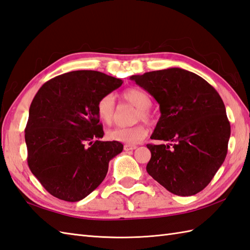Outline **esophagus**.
I'll use <instances>...</instances> for the list:
<instances>
[{
	"mask_svg": "<svg viewBox=\"0 0 250 250\" xmlns=\"http://www.w3.org/2000/svg\"><path fill=\"white\" fill-rule=\"evenodd\" d=\"M137 148V146H130V144H125L124 146V149L126 152L128 151H134V149Z\"/></svg>",
	"mask_w": 250,
	"mask_h": 250,
	"instance_id": "34e87169",
	"label": "esophagus"
}]
</instances>
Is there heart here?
Here are the masks:
<instances>
[{"label":"heart","instance_id":"heart-1","mask_svg":"<svg viewBox=\"0 0 250 250\" xmlns=\"http://www.w3.org/2000/svg\"><path fill=\"white\" fill-rule=\"evenodd\" d=\"M123 98L127 103L137 108L135 120L151 121L152 113L149 107L152 99L148 94L140 88H128L123 93ZM115 113V98L112 94L104 95L97 103L98 118L104 124H111ZM147 135V130L142 124H137L130 127H115L108 132L111 140L119 141L126 144H137L141 142Z\"/></svg>","mask_w":250,"mask_h":250}]
</instances>
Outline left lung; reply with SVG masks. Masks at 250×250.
Wrapping results in <instances>:
<instances>
[{"label": "left lung", "instance_id": "1", "mask_svg": "<svg viewBox=\"0 0 250 250\" xmlns=\"http://www.w3.org/2000/svg\"><path fill=\"white\" fill-rule=\"evenodd\" d=\"M159 104L160 118L147 144V173L177 196L196 195L225 162L231 128L223 99L200 76L182 68L130 77Z\"/></svg>", "mask_w": 250, "mask_h": 250}]
</instances>
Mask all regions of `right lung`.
Instances as JSON below:
<instances>
[{
	"mask_svg": "<svg viewBox=\"0 0 250 250\" xmlns=\"http://www.w3.org/2000/svg\"><path fill=\"white\" fill-rule=\"evenodd\" d=\"M123 81L95 70H76L47 81L33 99L25 127L27 165L43 188L77 202L107 175L123 151L119 141H101L97 103Z\"/></svg>",
	"mask_w": 250,
	"mask_h": 250,
	"instance_id": "add662e5",
	"label": "right lung"
}]
</instances>
